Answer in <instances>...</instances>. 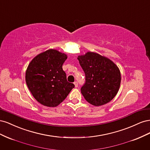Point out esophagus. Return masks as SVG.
<instances>
[{
	"label": "esophagus",
	"mask_w": 150,
	"mask_h": 150,
	"mask_svg": "<svg viewBox=\"0 0 150 150\" xmlns=\"http://www.w3.org/2000/svg\"><path fill=\"white\" fill-rule=\"evenodd\" d=\"M74 86H75V88H78V83L77 82V81H76V82H74Z\"/></svg>",
	"instance_id": "esophagus-1"
}]
</instances>
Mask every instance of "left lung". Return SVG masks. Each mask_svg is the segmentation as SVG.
<instances>
[{
  "mask_svg": "<svg viewBox=\"0 0 150 150\" xmlns=\"http://www.w3.org/2000/svg\"><path fill=\"white\" fill-rule=\"evenodd\" d=\"M78 59L86 77L81 88L86 100L96 106L111 101L120 89L118 67L110 59L95 52H88Z\"/></svg>",
  "mask_w": 150,
  "mask_h": 150,
  "instance_id": "1",
  "label": "left lung"
}]
</instances>
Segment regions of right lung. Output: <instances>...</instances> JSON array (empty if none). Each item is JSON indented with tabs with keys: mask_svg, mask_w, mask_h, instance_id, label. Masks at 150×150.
<instances>
[{
	"mask_svg": "<svg viewBox=\"0 0 150 150\" xmlns=\"http://www.w3.org/2000/svg\"><path fill=\"white\" fill-rule=\"evenodd\" d=\"M64 54L49 49L35 57L25 72V81L30 93L39 103L55 107L67 96L74 84L67 82L62 64Z\"/></svg>",
	"mask_w": 150,
	"mask_h": 150,
	"instance_id": "obj_1",
	"label": "right lung"
}]
</instances>
